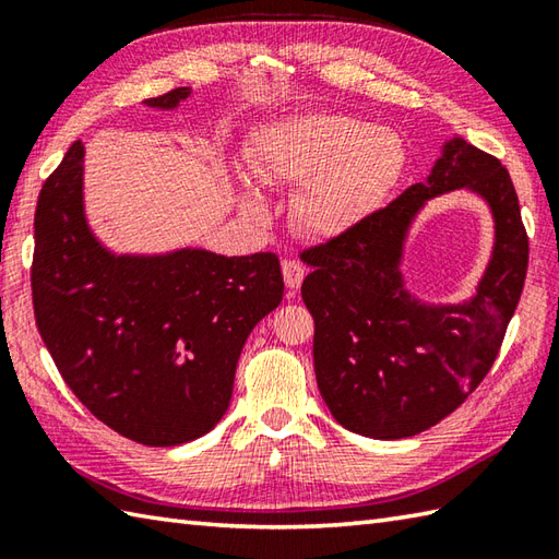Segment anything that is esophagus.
Here are the masks:
<instances>
[{
  "instance_id": "34e87169",
  "label": "esophagus",
  "mask_w": 559,
  "mask_h": 559,
  "mask_svg": "<svg viewBox=\"0 0 559 559\" xmlns=\"http://www.w3.org/2000/svg\"><path fill=\"white\" fill-rule=\"evenodd\" d=\"M302 278H305V266L300 264V261H295V259L283 261V281H286L290 293H295L302 286Z\"/></svg>"
}]
</instances>
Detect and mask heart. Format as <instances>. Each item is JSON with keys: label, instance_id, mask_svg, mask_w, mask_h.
<instances>
[{"label": "heart", "instance_id": "heart-1", "mask_svg": "<svg viewBox=\"0 0 559 559\" xmlns=\"http://www.w3.org/2000/svg\"><path fill=\"white\" fill-rule=\"evenodd\" d=\"M247 168L264 187H300L295 225L307 235L334 237L379 206L406 168L396 132L341 112H307L259 129L247 146ZM249 216L264 204L247 192Z\"/></svg>", "mask_w": 559, "mask_h": 559}]
</instances>
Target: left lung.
Instances as JSON below:
<instances>
[{
	"label": "left lung",
	"instance_id": "obj_1",
	"mask_svg": "<svg viewBox=\"0 0 559 559\" xmlns=\"http://www.w3.org/2000/svg\"><path fill=\"white\" fill-rule=\"evenodd\" d=\"M468 186L489 199L498 242L468 306L423 308L395 271L402 233L427 198ZM314 317V372L331 415L374 439L418 435L476 391L500 353L528 269V235L504 165L454 139L427 182L302 252Z\"/></svg>",
	"mask_w": 559,
	"mask_h": 559
}]
</instances>
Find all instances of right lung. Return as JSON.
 I'll return each instance as SVG.
<instances>
[{
    "mask_svg": "<svg viewBox=\"0 0 559 559\" xmlns=\"http://www.w3.org/2000/svg\"><path fill=\"white\" fill-rule=\"evenodd\" d=\"M189 88L144 100L175 108ZM74 141L35 206L33 312L59 374L115 432L146 447L206 435L228 411L245 341L283 300L278 257H112L81 204Z\"/></svg>",
    "mask_w": 559,
    "mask_h": 559,
    "instance_id": "right-lung-1",
    "label": "right lung"
}]
</instances>
